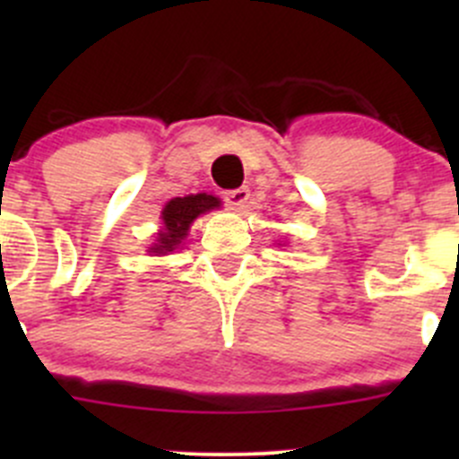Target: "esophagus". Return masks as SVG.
Instances as JSON below:
<instances>
[{
  "label": "esophagus",
  "instance_id": "1",
  "mask_svg": "<svg viewBox=\"0 0 459 459\" xmlns=\"http://www.w3.org/2000/svg\"><path fill=\"white\" fill-rule=\"evenodd\" d=\"M221 197H224L226 206H230V208H235V211H238V208H242L244 204L248 202V197H251V191H248L247 186H239V188H233V191H226Z\"/></svg>",
  "mask_w": 459,
  "mask_h": 459
}]
</instances>
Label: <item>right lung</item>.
Instances as JSON below:
<instances>
[{"label":"right lung","mask_w":459,"mask_h":459,"mask_svg":"<svg viewBox=\"0 0 459 459\" xmlns=\"http://www.w3.org/2000/svg\"><path fill=\"white\" fill-rule=\"evenodd\" d=\"M220 197L208 195V193H197V195L175 197L161 211V230L157 233L155 244L148 248V253L155 255H169L170 251L182 244V239L188 235L193 221L204 212L220 208Z\"/></svg>","instance_id":"1"}]
</instances>
